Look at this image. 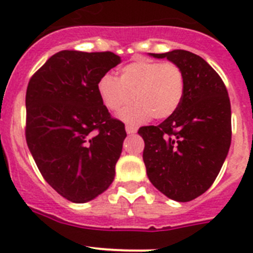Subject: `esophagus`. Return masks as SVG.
I'll list each match as a JSON object with an SVG mask.
<instances>
[{
  "label": "esophagus",
  "mask_w": 253,
  "mask_h": 253,
  "mask_svg": "<svg viewBox=\"0 0 253 253\" xmlns=\"http://www.w3.org/2000/svg\"><path fill=\"white\" fill-rule=\"evenodd\" d=\"M125 130H126L128 134L137 133V128H135V126H131V125H126V126H125Z\"/></svg>",
  "instance_id": "1"
}]
</instances>
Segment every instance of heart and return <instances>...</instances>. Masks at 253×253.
Wrapping results in <instances>:
<instances>
[{
	"mask_svg": "<svg viewBox=\"0 0 253 253\" xmlns=\"http://www.w3.org/2000/svg\"><path fill=\"white\" fill-rule=\"evenodd\" d=\"M101 101L110 111H118L131 100L135 104L119 114L122 120L140 124L167 119L176 113L185 92L182 69L172 62L138 58L123 67L120 77L104 75L97 84Z\"/></svg>",
	"mask_w": 253,
	"mask_h": 253,
	"instance_id": "heart-1",
	"label": "heart"
}]
</instances>
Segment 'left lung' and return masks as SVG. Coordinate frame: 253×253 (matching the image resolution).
<instances>
[{
	"mask_svg": "<svg viewBox=\"0 0 253 253\" xmlns=\"http://www.w3.org/2000/svg\"><path fill=\"white\" fill-rule=\"evenodd\" d=\"M149 54L182 69L185 92L173 115L139 128L143 161L156 189L186 203L213 185L224 163L232 140L231 101L220 76L202 57L182 49Z\"/></svg>",
	"mask_w": 253,
	"mask_h": 253,
	"instance_id": "obj_1",
	"label": "left lung"
}]
</instances>
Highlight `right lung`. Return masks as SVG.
Masks as SVG:
<instances>
[{
  "label": "right lung",
  "instance_id": "1",
  "mask_svg": "<svg viewBox=\"0 0 253 253\" xmlns=\"http://www.w3.org/2000/svg\"><path fill=\"white\" fill-rule=\"evenodd\" d=\"M120 62L111 51L62 50L29 81L26 143L46 182L69 202H90L114 181L126 133L97 84Z\"/></svg>",
  "mask_w": 253,
  "mask_h": 253
}]
</instances>
